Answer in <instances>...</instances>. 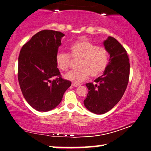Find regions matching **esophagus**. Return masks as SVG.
<instances>
[{"label":"esophagus","instance_id":"1","mask_svg":"<svg viewBox=\"0 0 151 151\" xmlns=\"http://www.w3.org/2000/svg\"><path fill=\"white\" fill-rule=\"evenodd\" d=\"M72 85H73V87H79V86H80V85L75 84V83H72Z\"/></svg>","mask_w":151,"mask_h":151}]
</instances>
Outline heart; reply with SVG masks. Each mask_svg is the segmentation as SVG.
<instances>
[{
    "instance_id": "b5f03b06",
    "label": "heart",
    "mask_w": 151,
    "mask_h": 151,
    "mask_svg": "<svg viewBox=\"0 0 151 151\" xmlns=\"http://www.w3.org/2000/svg\"><path fill=\"white\" fill-rule=\"evenodd\" d=\"M69 55L59 52L56 56V66L60 70L66 71L70 67V58L78 60V69L69 72L66 79L75 84L83 82L91 76L97 77L106 70L109 62V53L104 46L96 45L89 40L83 39L72 44L69 47Z\"/></svg>"
}]
</instances>
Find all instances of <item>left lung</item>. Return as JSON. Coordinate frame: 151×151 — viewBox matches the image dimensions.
I'll list each match as a JSON object with an SVG mask.
<instances>
[{
	"instance_id": "left-lung-1",
	"label": "left lung",
	"mask_w": 151,
	"mask_h": 151,
	"mask_svg": "<svg viewBox=\"0 0 151 151\" xmlns=\"http://www.w3.org/2000/svg\"><path fill=\"white\" fill-rule=\"evenodd\" d=\"M104 45L109 54V63L104 74L86 84L88 92L84 100L88 110L104 114L119 101L127 87L130 76V62L127 52L114 37H108Z\"/></svg>"
}]
</instances>
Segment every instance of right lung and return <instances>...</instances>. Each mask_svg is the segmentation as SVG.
Here are the masks:
<instances>
[{"instance_id": "obj_1", "label": "right lung", "mask_w": 151, "mask_h": 151, "mask_svg": "<svg viewBox=\"0 0 151 151\" xmlns=\"http://www.w3.org/2000/svg\"><path fill=\"white\" fill-rule=\"evenodd\" d=\"M64 34L42 30L23 45L18 59V80L23 95L33 109L47 111L58 106L71 85L61 77L56 56Z\"/></svg>"}]
</instances>
